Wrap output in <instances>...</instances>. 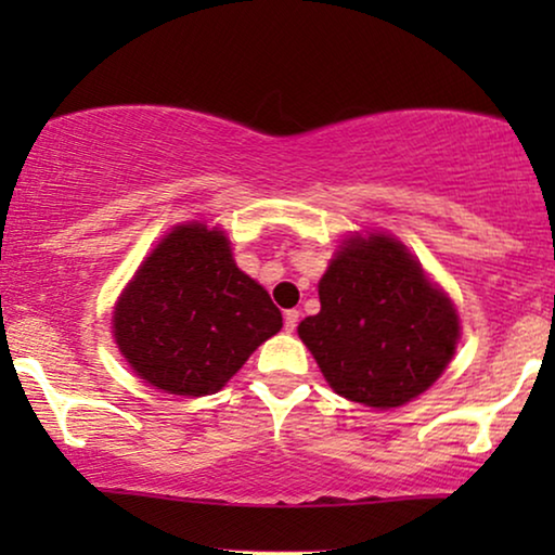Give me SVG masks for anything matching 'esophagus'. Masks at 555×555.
I'll return each mask as SVG.
<instances>
[{
    "instance_id": "esophagus-1",
    "label": "esophagus",
    "mask_w": 555,
    "mask_h": 555,
    "mask_svg": "<svg viewBox=\"0 0 555 555\" xmlns=\"http://www.w3.org/2000/svg\"><path fill=\"white\" fill-rule=\"evenodd\" d=\"M283 321H285V331H287V333H293L295 328H298L300 313H298V310H285V313H283Z\"/></svg>"
}]
</instances>
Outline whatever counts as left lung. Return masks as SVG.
Here are the masks:
<instances>
[{
  "label": "left lung",
  "mask_w": 555,
  "mask_h": 555,
  "mask_svg": "<svg viewBox=\"0 0 555 555\" xmlns=\"http://www.w3.org/2000/svg\"><path fill=\"white\" fill-rule=\"evenodd\" d=\"M321 313L298 336L340 397L393 409L442 376L460 315L442 287L391 234H353L318 283Z\"/></svg>",
  "instance_id": "1"
}]
</instances>
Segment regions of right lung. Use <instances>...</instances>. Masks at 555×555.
<instances>
[{
    "label": "right lung",
    "instance_id": "right-lung-1",
    "mask_svg": "<svg viewBox=\"0 0 555 555\" xmlns=\"http://www.w3.org/2000/svg\"><path fill=\"white\" fill-rule=\"evenodd\" d=\"M280 328L278 306L237 268L227 234L202 222L173 227L113 310L133 374L177 397L219 391Z\"/></svg>",
    "mask_w": 555,
    "mask_h": 555
}]
</instances>
